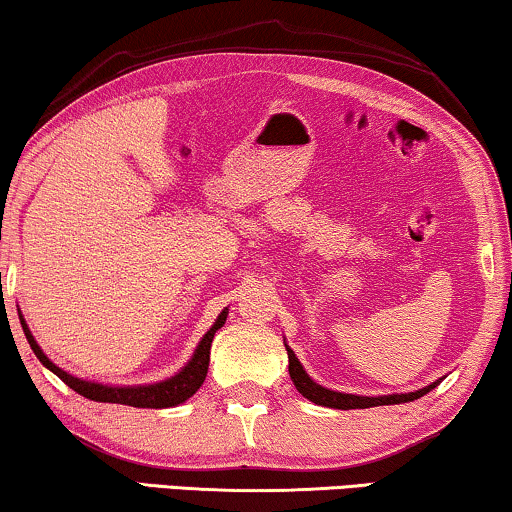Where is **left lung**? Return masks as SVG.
Masks as SVG:
<instances>
[{
  "mask_svg": "<svg viewBox=\"0 0 512 512\" xmlns=\"http://www.w3.org/2000/svg\"><path fill=\"white\" fill-rule=\"evenodd\" d=\"M287 348V345H285ZM287 359H290V378L297 390L304 394L308 401L318 403V406H327V408H338V410H350V408H371V406H392V403H406V401H415L427 394L429 390H434V385L424 387V390L410 392V394H390V397H357V394H341V392H331L327 387H322L318 383H313L308 378V373L304 371V366L299 364V359L294 357V352L287 348Z\"/></svg>",
  "mask_w": 512,
  "mask_h": 512,
  "instance_id": "1",
  "label": "left lung"
}]
</instances>
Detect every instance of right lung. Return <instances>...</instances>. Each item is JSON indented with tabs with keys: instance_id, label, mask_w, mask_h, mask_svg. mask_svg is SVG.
Wrapping results in <instances>:
<instances>
[{
	"instance_id": "obj_1",
	"label": "right lung",
	"mask_w": 512,
	"mask_h": 512,
	"mask_svg": "<svg viewBox=\"0 0 512 512\" xmlns=\"http://www.w3.org/2000/svg\"><path fill=\"white\" fill-rule=\"evenodd\" d=\"M225 320H227V311H222L220 318L215 320V325L206 331L204 338H201L199 348L190 359V364H187L178 376L164 380V383L141 385V387H109V385L88 383V380L69 376L67 371H62L60 366H55L46 355H43L37 341H34V336L30 334V329H27L25 320H20V325H23L27 341H30L34 355L39 357V362L46 366V369L53 371L64 385H69L71 390L81 394V397L90 401H102V403H122V406H134V408H169L190 399L192 394L199 390L201 383L206 380L208 362H211L213 336L215 331L225 325Z\"/></svg>"
}]
</instances>
